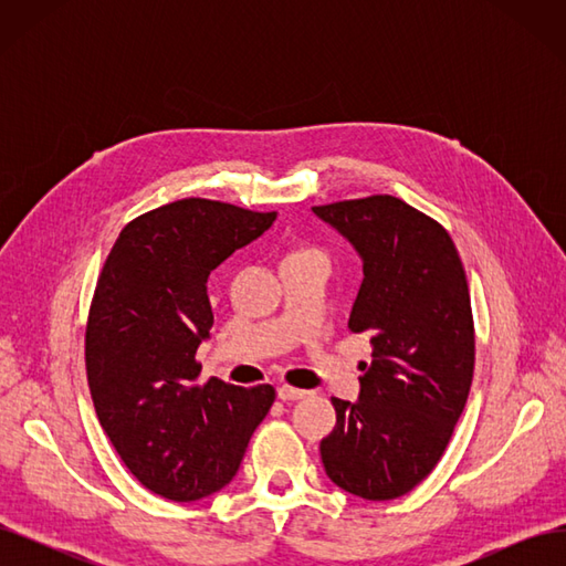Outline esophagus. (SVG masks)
<instances>
[{"label":"esophagus","mask_w":566,"mask_h":566,"mask_svg":"<svg viewBox=\"0 0 566 566\" xmlns=\"http://www.w3.org/2000/svg\"><path fill=\"white\" fill-rule=\"evenodd\" d=\"M306 394H310V391L295 389V387H290V385H281L279 387V399H283V401H300V399L306 397Z\"/></svg>","instance_id":"esophagus-1"}]
</instances>
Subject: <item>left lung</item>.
Returning <instances> with one entry per match:
<instances>
[{
    "mask_svg": "<svg viewBox=\"0 0 566 566\" xmlns=\"http://www.w3.org/2000/svg\"><path fill=\"white\" fill-rule=\"evenodd\" d=\"M312 210L361 256L349 331L373 345L358 399L333 397L337 422L321 441L323 468L358 499H399L434 470L468 401L474 323L465 269L447 229L394 196Z\"/></svg>",
    "mask_w": 566,
    "mask_h": 566,
    "instance_id": "1",
    "label": "left lung"
}]
</instances>
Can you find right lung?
I'll return each instance as SVG.
<instances>
[{
  "label": "right lung",
  "instance_id": "add662e5",
  "mask_svg": "<svg viewBox=\"0 0 566 566\" xmlns=\"http://www.w3.org/2000/svg\"><path fill=\"white\" fill-rule=\"evenodd\" d=\"M276 212L184 198L119 231L92 300L84 358L96 416L117 455L167 501L224 489L276 399L271 385H196L214 323L208 276Z\"/></svg>",
  "mask_w": 566,
  "mask_h": 566
}]
</instances>
